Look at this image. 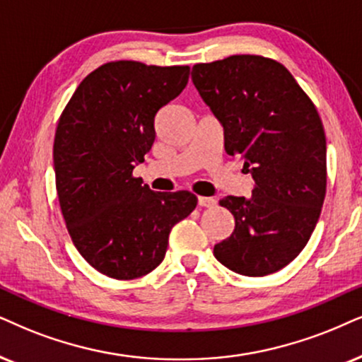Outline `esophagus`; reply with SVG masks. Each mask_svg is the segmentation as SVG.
Instances as JSON below:
<instances>
[{"label": "esophagus", "mask_w": 362, "mask_h": 362, "mask_svg": "<svg viewBox=\"0 0 362 362\" xmlns=\"http://www.w3.org/2000/svg\"><path fill=\"white\" fill-rule=\"evenodd\" d=\"M217 204L215 202V199H212V197H199V205L200 207H214V205Z\"/></svg>", "instance_id": "esophagus-1"}]
</instances>
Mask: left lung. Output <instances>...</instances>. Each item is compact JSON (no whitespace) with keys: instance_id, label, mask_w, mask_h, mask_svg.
I'll use <instances>...</instances> for the list:
<instances>
[{"instance_id":"8db88e82","label":"left lung","mask_w":362,"mask_h":362,"mask_svg":"<svg viewBox=\"0 0 362 362\" xmlns=\"http://www.w3.org/2000/svg\"><path fill=\"white\" fill-rule=\"evenodd\" d=\"M200 98L223 128L227 155L252 173V197H223L235 230L214 247L242 276L281 271L308 244L326 197V135L317 110L274 59L234 54L192 68Z\"/></svg>"}]
</instances>
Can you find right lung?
Listing matches in <instances>:
<instances>
[{
    "mask_svg": "<svg viewBox=\"0 0 362 362\" xmlns=\"http://www.w3.org/2000/svg\"><path fill=\"white\" fill-rule=\"evenodd\" d=\"M189 66L112 62L91 71L59 117L53 145L63 218L78 252L130 281L165 257L168 234L197 205L187 190L153 192L132 175L155 140V115L189 83Z\"/></svg>",
    "mask_w": 362,
    "mask_h": 362,
    "instance_id": "1",
    "label": "right lung"
}]
</instances>
